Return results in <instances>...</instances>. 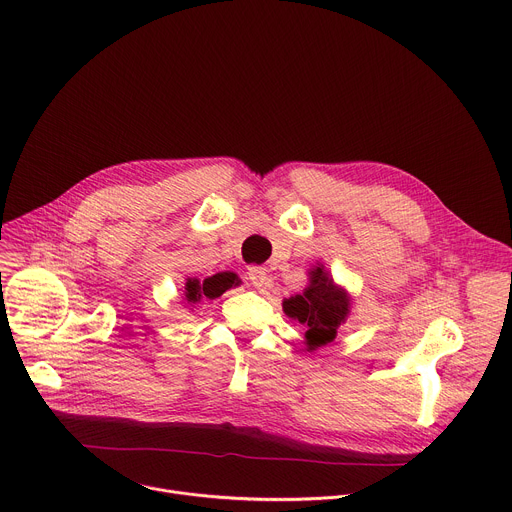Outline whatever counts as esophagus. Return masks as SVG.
I'll return each instance as SVG.
<instances>
[{
    "label": "esophagus",
    "instance_id": "34e87169",
    "mask_svg": "<svg viewBox=\"0 0 512 512\" xmlns=\"http://www.w3.org/2000/svg\"><path fill=\"white\" fill-rule=\"evenodd\" d=\"M249 279H251V283H253L257 289L265 287L267 281H269L267 269H265V267H251V269H249Z\"/></svg>",
    "mask_w": 512,
    "mask_h": 512
}]
</instances>
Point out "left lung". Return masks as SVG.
I'll use <instances>...</instances> for the list:
<instances>
[{
  "label": "left lung",
  "mask_w": 512,
  "mask_h": 512,
  "mask_svg": "<svg viewBox=\"0 0 512 512\" xmlns=\"http://www.w3.org/2000/svg\"><path fill=\"white\" fill-rule=\"evenodd\" d=\"M307 277L309 283L301 295L283 299V313L307 327L305 345L313 353L335 341L337 329L351 315L353 299L345 287L335 283L323 263L313 265Z\"/></svg>",
  "instance_id": "left-lung-1"
}]
</instances>
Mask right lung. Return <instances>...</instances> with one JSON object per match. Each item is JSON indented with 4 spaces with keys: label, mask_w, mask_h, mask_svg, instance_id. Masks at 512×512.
<instances>
[{
    "label": "right lung",
    "mask_w": 512,
    "mask_h": 512,
    "mask_svg": "<svg viewBox=\"0 0 512 512\" xmlns=\"http://www.w3.org/2000/svg\"><path fill=\"white\" fill-rule=\"evenodd\" d=\"M241 281L235 273L231 271H223V273H215L203 281H199L197 277H187L185 287H183V301H187L193 309V305L201 303L203 299H217L221 297L227 289L237 287Z\"/></svg>",
    "instance_id": "add662e5"
}]
</instances>
